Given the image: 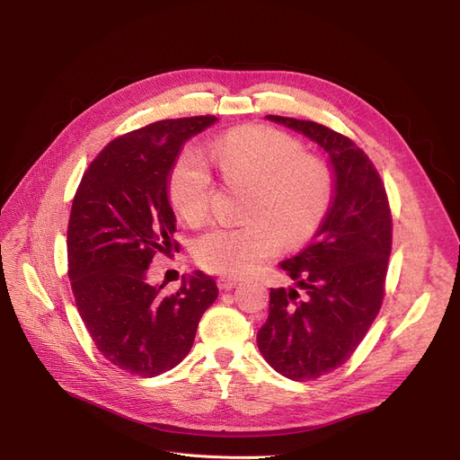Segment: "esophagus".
Masks as SVG:
<instances>
[{"label":"esophagus","mask_w":460,"mask_h":460,"mask_svg":"<svg viewBox=\"0 0 460 460\" xmlns=\"http://www.w3.org/2000/svg\"><path fill=\"white\" fill-rule=\"evenodd\" d=\"M236 285H240V281L234 278H226V276L217 278V287H220L222 291H231V288H234Z\"/></svg>","instance_id":"34e87169"}]
</instances>
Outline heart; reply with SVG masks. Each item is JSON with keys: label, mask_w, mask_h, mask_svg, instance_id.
<instances>
[{"label": "heart", "mask_w": 460, "mask_h": 460, "mask_svg": "<svg viewBox=\"0 0 460 460\" xmlns=\"http://www.w3.org/2000/svg\"><path fill=\"white\" fill-rule=\"evenodd\" d=\"M208 156L227 184H252L246 226H216L193 243L201 269L226 278L252 274L278 255L285 243L300 246L315 234L333 199L328 162L304 153L302 143L267 125H244L226 132ZM214 179L205 158L184 151L169 175V199L182 220L201 224L210 212Z\"/></svg>", "instance_id": "obj_1"}]
</instances>
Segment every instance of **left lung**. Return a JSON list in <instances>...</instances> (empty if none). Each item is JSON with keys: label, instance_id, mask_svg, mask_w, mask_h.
Instances as JSON below:
<instances>
[{"label": "left lung", "instance_id": "8db88e82", "mask_svg": "<svg viewBox=\"0 0 460 460\" xmlns=\"http://www.w3.org/2000/svg\"><path fill=\"white\" fill-rule=\"evenodd\" d=\"M328 153L335 198L315 240L281 262L304 288H270V313L257 333L264 359L283 376L315 380L354 354L376 319L392 253V208L375 164L358 145L315 120L269 115Z\"/></svg>", "mask_w": 460, "mask_h": 460}]
</instances>
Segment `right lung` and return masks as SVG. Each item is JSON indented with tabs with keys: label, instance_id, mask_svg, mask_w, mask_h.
<instances>
[{
	"label": "right lung",
	"instance_id": "1",
	"mask_svg": "<svg viewBox=\"0 0 460 460\" xmlns=\"http://www.w3.org/2000/svg\"><path fill=\"white\" fill-rule=\"evenodd\" d=\"M214 115L156 120L111 139L72 199L66 261L72 295L94 347L119 369L151 378L179 366L217 298L198 270L173 295L147 281L156 252L181 250L167 177L181 145Z\"/></svg>",
	"mask_w": 460,
	"mask_h": 460
}]
</instances>
